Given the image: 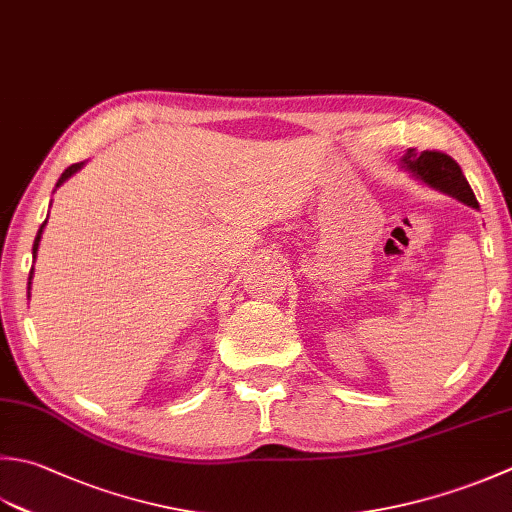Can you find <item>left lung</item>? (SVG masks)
Segmentation results:
<instances>
[{
	"instance_id": "obj_1",
	"label": "left lung",
	"mask_w": 512,
	"mask_h": 512,
	"mask_svg": "<svg viewBox=\"0 0 512 512\" xmlns=\"http://www.w3.org/2000/svg\"><path fill=\"white\" fill-rule=\"evenodd\" d=\"M399 166L428 188L439 190V193L453 197L470 208H479L473 188L466 182L462 168L453 157L439 153V150L417 153L415 148H408L404 157L399 159Z\"/></svg>"
}]
</instances>
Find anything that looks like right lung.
Segmentation results:
<instances>
[{"label":"right lung","instance_id":"add662e5","mask_svg":"<svg viewBox=\"0 0 512 512\" xmlns=\"http://www.w3.org/2000/svg\"><path fill=\"white\" fill-rule=\"evenodd\" d=\"M84 164H86V162H77V164H73V166H68V168L64 170V173H62V177L57 179L55 190H57L59 186H62V184L66 182V179L73 177V175L77 173V170H82V168H84ZM55 190H53V193H55ZM44 226H46V222H44L42 226H39V230H37V237H35V242H33V259H37V248H39V242H42ZM33 270H35V268H30V275H28V297H30V284H33Z\"/></svg>","mask_w":512,"mask_h":512}]
</instances>
